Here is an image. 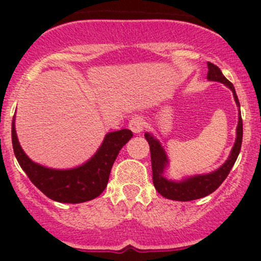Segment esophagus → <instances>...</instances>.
<instances>
[{
    "label": "esophagus",
    "instance_id": "obj_1",
    "mask_svg": "<svg viewBox=\"0 0 261 261\" xmlns=\"http://www.w3.org/2000/svg\"><path fill=\"white\" fill-rule=\"evenodd\" d=\"M128 127H130V130L133 131V133L140 134L141 131L144 130V127H145V120H144V117H141V116H135V117L131 118L130 122H128Z\"/></svg>",
    "mask_w": 261,
    "mask_h": 261
}]
</instances>
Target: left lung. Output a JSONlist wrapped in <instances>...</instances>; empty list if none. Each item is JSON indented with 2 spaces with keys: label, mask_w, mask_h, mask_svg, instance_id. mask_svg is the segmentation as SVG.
Segmentation results:
<instances>
[{
  "label": "left lung",
  "mask_w": 261,
  "mask_h": 261,
  "mask_svg": "<svg viewBox=\"0 0 261 261\" xmlns=\"http://www.w3.org/2000/svg\"><path fill=\"white\" fill-rule=\"evenodd\" d=\"M208 67V73H207V78L210 81L221 82L225 86L232 91L235 101L238 106L240 107V102H239L238 94H236L233 84L231 83L217 65L212 64V63H207ZM238 136H236L235 145L232 147L230 156L226 160L225 164L213 173L204 175H196L189 179H186L183 181H172L168 180L163 177V172L167 165V156L160 146L159 141L155 140L150 134H145V139L149 143L150 146V156H151V168H152V183H154L155 189L162 194L163 197L168 199H173V201H193V199L203 198V197L208 196L212 192H215L218 187L222 184V181L227 178L228 173H230L231 168L235 164L236 159L239 156V152L241 149V143H243V118L239 116V123H238Z\"/></svg>",
  "instance_id": "left-lung-1"
}]
</instances>
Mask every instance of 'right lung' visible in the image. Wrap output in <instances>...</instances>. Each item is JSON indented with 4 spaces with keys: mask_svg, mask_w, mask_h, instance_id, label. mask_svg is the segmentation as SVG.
Here are the masks:
<instances>
[{
    "mask_svg": "<svg viewBox=\"0 0 261 261\" xmlns=\"http://www.w3.org/2000/svg\"><path fill=\"white\" fill-rule=\"evenodd\" d=\"M15 156L23 172L46 197L62 203H82L98 197L107 187L110 172L121 147L131 138L127 128L107 134L98 151L80 168L55 170L35 164L28 158L18 144L15 125L11 128Z\"/></svg>",
    "mask_w": 261,
    "mask_h": 261,
    "instance_id": "right-lung-1",
    "label": "right lung"
}]
</instances>
